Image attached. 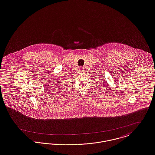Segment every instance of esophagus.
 Here are the masks:
<instances>
[{
    "instance_id": "34e87169",
    "label": "esophagus",
    "mask_w": 155,
    "mask_h": 155,
    "mask_svg": "<svg viewBox=\"0 0 155 155\" xmlns=\"http://www.w3.org/2000/svg\"><path fill=\"white\" fill-rule=\"evenodd\" d=\"M79 69H81V70H82V69H83V68L82 67V66H80L79 67Z\"/></svg>"
}]
</instances>
